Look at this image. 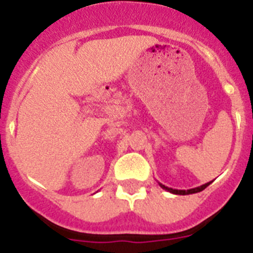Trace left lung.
<instances>
[{"mask_svg":"<svg viewBox=\"0 0 253 253\" xmlns=\"http://www.w3.org/2000/svg\"><path fill=\"white\" fill-rule=\"evenodd\" d=\"M212 181L210 182H206V184H203V185L201 186H197V188H193V189H188V190H179V189H172V188H169V186L163 185V184H161V182H158L159 186L162 189H165V190H167V192L172 193V194H177V195H188V194H194V193H199L202 192V190H205L207 186L211 184Z\"/></svg>","mask_w":253,"mask_h":253,"instance_id":"1","label":"left lung"}]
</instances>
